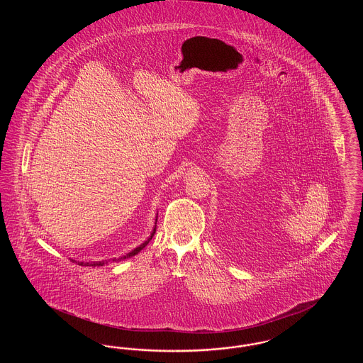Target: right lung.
Wrapping results in <instances>:
<instances>
[{"label":"right lung","instance_id":"obj_1","mask_svg":"<svg viewBox=\"0 0 363 363\" xmlns=\"http://www.w3.org/2000/svg\"><path fill=\"white\" fill-rule=\"evenodd\" d=\"M155 230L156 227L155 228H154V233L151 234V237H150V240H148V241H145L144 242V243H143V245H140V246H138V247H136L135 250H132V252H130L129 255L123 256V257H122V259H126V257H132V256H136V255H138L140 250H143V249H144V247L147 246V243H148V242L152 240V237H154V234H155ZM72 261H73V259H72ZM73 262H76V261H73ZM106 262H107V261H96V262H79V265H84V267H89V265H91V267H102V265H104Z\"/></svg>","mask_w":363,"mask_h":363}]
</instances>
